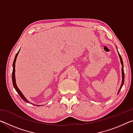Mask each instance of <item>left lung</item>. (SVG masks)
Wrapping results in <instances>:
<instances>
[{
    "label": "left lung",
    "instance_id": "1",
    "mask_svg": "<svg viewBox=\"0 0 133 133\" xmlns=\"http://www.w3.org/2000/svg\"><path fill=\"white\" fill-rule=\"evenodd\" d=\"M118 55H119V57H120V62H121V63L122 64V69H121V71H122V83H121V86H120V88L119 89V91L118 92V94L119 93V92H120V90L122 88L123 84H124V69H123V60H122V58H121V56L120 54L118 53Z\"/></svg>",
    "mask_w": 133,
    "mask_h": 133
}]
</instances>
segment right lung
Returning <instances> with one entry per match:
<instances>
[{"mask_svg": "<svg viewBox=\"0 0 133 133\" xmlns=\"http://www.w3.org/2000/svg\"><path fill=\"white\" fill-rule=\"evenodd\" d=\"M20 51V50H19ZM19 51H18L16 55L15 56V60H14V62H13V72H12V82H13V86H14L15 89L16 91L17 92V93L19 94V96H21V97L23 99V100L24 101V102H29L28 100H27V99L24 97V96L23 95V94L21 93V91H20V90L18 88L17 85H16V79H15V62H16V58L17 57V55H18V53H19Z\"/></svg>", "mask_w": 133, "mask_h": 133, "instance_id": "1", "label": "right lung"}]
</instances>
